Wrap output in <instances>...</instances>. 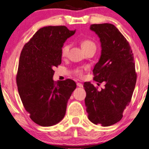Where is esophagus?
<instances>
[{"label":"esophagus","instance_id":"1","mask_svg":"<svg viewBox=\"0 0 149 149\" xmlns=\"http://www.w3.org/2000/svg\"><path fill=\"white\" fill-rule=\"evenodd\" d=\"M77 86H79V87H83V84H82V83L78 82V83H77Z\"/></svg>","mask_w":149,"mask_h":149}]
</instances>
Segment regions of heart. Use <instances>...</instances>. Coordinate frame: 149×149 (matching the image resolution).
Returning a JSON list of instances; mask_svg holds the SVG:
<instances>
[{"label": "heart", "instance_id": "1", "mask_svg": "<svg viewBox=\"0 0 149 149\" xmlns=\"http://www.w3.org/2000/svg\"><path fill=\"white\" fill-rule=\"evenodd\" d=\"M81 47H82V48L83 49V50L84 51L90 48H92V47H95V48H96V45H95V43L92 41L88 40V39H84V40L81 41ZM69 48H70V45L68 44V43H67V44H65L63 45L61 50V56L63 57L66 56L69 52ZM74 72L76 75H78L79 76H82L83 69L82 68L78 67V68L75 69Z\"/></svg>", "mask_w": 149, "mask_h": 149}]
</instances>
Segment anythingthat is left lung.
Listing matches in <instances>:
<instances>
[{
    "label": "left lung",
    "instance_id": "1",
    "mask_svg": "<svg viewBox=\"0 0 149 149\" xmlns=\"http://www.w3.org/2000/svg\"><path fill=\"white\" fill-rule=\"evenodd\" d=\"M100 39L102 52L93 69L94 80L105 83L101 91L90 82H84L85 105L93 123L110 126L121 120L131 102L137 76L134 54L128 41L111 24L91 25Z\"/></svg>",
    "mask_w": 149,
    "mask_h": 149
}]
</instances>
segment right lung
<instances>
[{"instance_id": "add662e5", "label": "right lung", "mask_w": 149, "mask_h": 149, "mask_svg": "<svg viewBox=\"0 0 149 149\" xmlns=\"http://www.w3.org/2000/svg\"><path fill=\"white\" fill-rule=\"evenodd\" d=\"M76 33L65 26L38 30L24 46L16 76L17 90L30 118L43 127L54 125L64 118L67 104L76 84L71 79L53 80L54 68L61 64V50Z\"/></svg>"}]
</instances>
